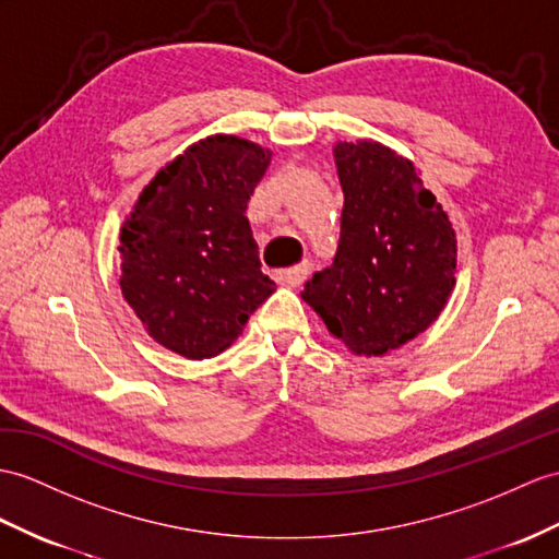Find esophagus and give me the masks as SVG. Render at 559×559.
Listing matches in <instances>:
<instances>
[{
    "instance_id": "obj_1",
    "label": "esophagus",
    "mask_w": 559,
    "mask_h": 559,
    "mask_svg": "<svg viewBox=\"0 0 559 559\" xmlns=\"http://www.w3.org/2000/svg\"><path fill=\"white\" fill-rule=\"evenodd\" d=\"M308 275V267L306 265H296V267H289V270H280L277 272V282L282 284V287H298V284H304Z\"/></svg>"
}]
</instances>
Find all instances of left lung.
<instances>
[{"label": "left lung", "instance_id": "8db88e82", "mask_svg": "<svg viewBox=\"0 0 559 559\" xmlns=\"http://www.w3.org/2000/svg\"><path fill=\"white\" fill-rule=\"evenodd\" d=\"M344 189L334 265L304 301L353 356H386L441 316L455 289L453 223L411 158L374 140L336 142Z\"/></svg>", "mask_w": 559, "mask_h": 559}]
</instances>
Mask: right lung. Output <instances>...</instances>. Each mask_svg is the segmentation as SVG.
I'll list each match as a JSON object with an SVG mask.
<instances>
[{
	"mask_svg": "<svg viewBox=\"0 0 559 559\" xmlns=\"http://www.w3.org/2000/svg\"><path fill=\"white\" fill-rule=\"evenodd\" d=\"M270 158L237 134L199 140L154 175L120 227V292L177 356L223 353L275 292L247 217Z\"/></svg>",
	"mask_w": 559,
	"mask_h": 559,
	"instance_id": "right-lung-1",
	"label": "right lung"
}]
</instances>
